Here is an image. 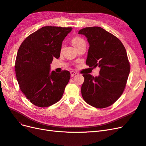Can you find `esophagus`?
Returning <instances> with one entry per match:
<instances>
[{"label":"esophagus","mask_w":146,"mask_h":146,"mask_svg":"<svg viewBox=\"0 0 146 146\" xmlns=\"http://www.w3.org/2000/svg\"><path fill=\"white\" fill-rule=\"evenodd\" d=\"M77 73L75 71H73V70H72V71H70V76H71L72 77H74V76H76V75L77 74Z\"/></svg>","instance_id":"esophagus-1"}]
</instances>
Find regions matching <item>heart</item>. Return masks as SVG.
I'll use <instances>...</instances> for the list:
<instances>
[{"label": "heart", "mask_w": 146, "mask_h": 146, "mask_svg": "<svg viewBox=\"0 0 146 146\" xmlns=\"http://www.w3.org/2000/svg\"><path fill=\"white\" fill-rule=\"evenodd\" d=\"M72 43L75 47L77 48L81 44H82L83 43H85V41H84L82 38L78 37V36H75L72 39Z\"/></svg>", "instance_id": "b5f03b06"}]
</instances>
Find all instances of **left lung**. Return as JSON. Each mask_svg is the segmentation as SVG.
<instances>
[{
  "label": "left lung",
  "instance_id": "1",
  "mask_svg": "<svg viewBox=\"0 0 146 146\" xmlns=\"http://www.w3.org/2000/svg\"><path fill=\"white\" fill-rule=\"evenodd\" d=\"M78 34L85 35L90 44L86 64L100 68L98 77L83 74V98L94 107H108L120 98L126 86L130 65L125 48L117 37L100 27L84 28Z\"/></svg>",
  "mask_w": 146,
  "mask_h": 146
}]
</instances>
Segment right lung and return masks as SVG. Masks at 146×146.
<instances>
[{
    "label": "right lung",
    "mask_w": 146,
    "mask_h": 146,
    "mask_svg": "<svg viewBox=\"0 0 146 146\" xmlns=\"http://www.w3.org/2000/svg\"><path fill=\"white\" fill-rule=\"evenodd\" d=\"M72 27L46 26L30 35L20 46L15 72L19 88L30 102L47 107L61 99L70 74L50 72L54 58H59L62 42Z\"/></svg>",
    "instance_id": "add662e5"
}]
</instances>
